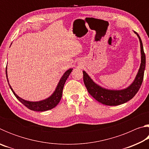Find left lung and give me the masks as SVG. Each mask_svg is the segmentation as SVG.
Returning a JSON list of instances; mask_svg holds the SVG:
<instances>
[{"label":"left lung","mask_w":149,"mask_h":149,"mask_svg":"<svg viewBox=\"0 0 149 149\" xmlns=\"http://www.w3.org/2000/svg\"><path fill=\"white\" fill-rule=\"evenodd\" d=\"M134 33L139 39L141 60L140 68L139 69L137 74L136 75L134 81L129 87L122 90L105 89V88H103L95 84L91 78L89 77V75L85 71H83L84 84L87 88V91L95 100L103 104L108 106H117L129 101L137 94L138 91L140 89L141 84H142L145 69L146 58L144 50H143L142 41L137 33L135 31H134Z\"/></svg>","instance_id":"1"}]
</instances>
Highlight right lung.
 I'll use <instances>...</instances> for the list:
<instances>
[{"mask_svg": "<svg viewBox=\"0 0 149 149\" xmlns=\"http://www.w3.org/2000/svg\"><path fill=\"white\" fill-rule=\"evenodd\" d=\"M72 68H70L66 72H65L64 75H62L61 79H60L58 84L57 85V87L56 89L54 91V93L50 96L49 98L45 99L40 100V101H36V102H32V101H28V100H26L22 98L18 97L15 92L12 89L10 85L9 84V81L8 79V75H7V67L6 68V78L7 81H8V85L12 91L13 92L14 95H15L17 100L21 102L22 104L24 106H26L27 108H28L29 109L33 110V111H37V112H42V111H47L52 109V108H54L58 104L59 102L60 101V99H61L62 96V91H63V88H64V84L65 81L67 80L68 77H69L70 74H71L72 71Z\"/></svg>", "mask_w": 149, "mask_h": 149, "instance_id": "obj_1", "label": "right lung"}]
</instances>
